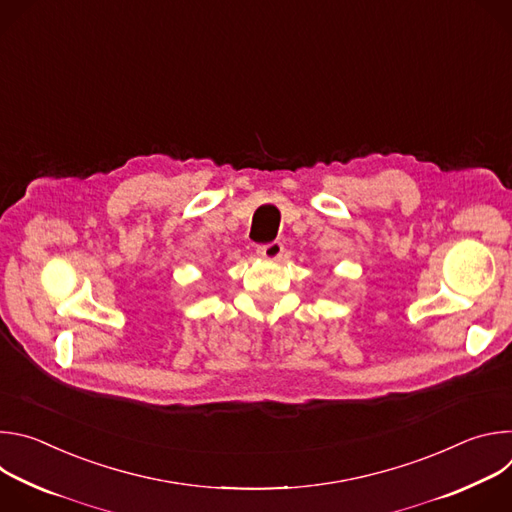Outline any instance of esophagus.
<instances>
[{
	"label": "esophagus",
	"instance_id": "34e87169",
	"mask_svg": "<svg viewBox=\"0 0 512 512\" xmlns=\"http://www.w3.org/2000/svg\"><path fill=\"white\" fill-rule=\"evenodd\" d=\"M257 255H259L261 259H267V261H277V259L283 255V245H281L279 241L261 245V247H257Z\"/></svg>",
	"mask_w": 512,
	"mask_h": 512
}]
</instances>
